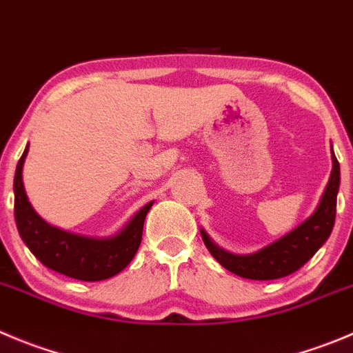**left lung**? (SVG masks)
<instances>
[{
  "mask_svg": "<svg viewBox=\"0 0 353 353\" xmlns=\"http://www.w3.org/2000/svg\"><path fill=\"white\" fill-rule=\"evenodd\" d=\"M331 159H333V170H331L330 182L319 201L317 210L303 223L298 225L296 229L281 237L279 241L265 246L263 250L253 254H232L218 248L201 229L204 244L214 260L232 274L253 281L281 279L303 267L327 241L334 227L336 196L340 189V163L334 152H331Z\"/></svg>",
  "mask_w": 353,
  "mask_h": 353,
  "instance_id": "left-lung-1",
  "label": "left lung"
}]
</instances>
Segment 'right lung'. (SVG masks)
Returning a JSON list of instances; mask_svg holds the SVG:
<instances>
[{"mask_svg": "<svg viewBox=\"0 0 353 353\" xmlns=\"http://www.w3.org/2000/svg\"><path fill=\"white\" fill-rule=\"evenodd\" d=\"M29 145L19 159L13 179L15 221L20 237L45 267L86 283L103 281L119 274L135 256L142 243L143 221L154 203L145 204L123 229L107 239L78 236L46 223L29 203L23 189L22 168Z\"/></svg>", "mask_w": 353, "mask_h": 353, "instance_id": "1", "label": "right lung"}]
</instances>
